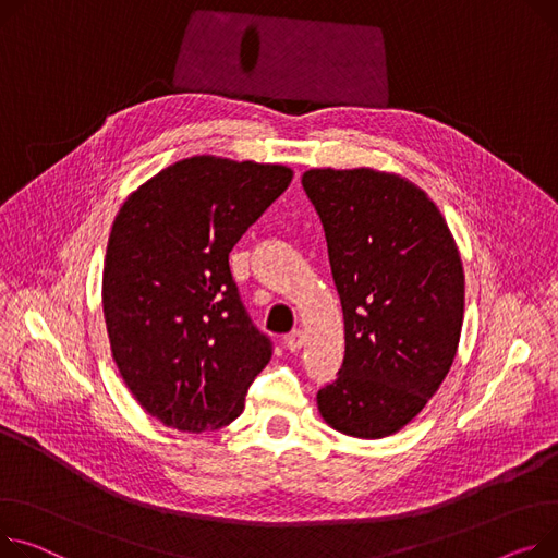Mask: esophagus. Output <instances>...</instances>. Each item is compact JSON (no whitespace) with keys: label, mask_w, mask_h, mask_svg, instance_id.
<instances>
[{"label":"esophagus","mask_w":558,"mask_h":558,"mask_svg":"<svg viewBox=\"0 0 558 558\" xmlns=\"http://www.w3.org/2000/svg\"><path fill=\"white\" fill-rule=\"evenodd\" d=\"M303 343H305L303 329H293L291 333H287V337H284V345H287V350H291V352H299V350L303 348Z\"/></svg>","instance_id":"esophagus-1"}]
</instances>
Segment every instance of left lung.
Listing matches in <instances>:
<instances>
[{
	"instance_id": "1",
	"label": "left lung",
	"mask_w": 558,
	"mask_h": 558,
	"mask_svg": "<svg viewBox=\"0 0 558 558\" xmlns=\"http://www.w3.org/2000/svg\"><path fill=\"white\" fill-rule=\"evenodd\" d=\"M303 189L341 295L345 356L316 395L343 435L381 439L413 422L447 379L464 318V271L439 208L405 177L312 168Z\"/></svg>"
}]
</instances>
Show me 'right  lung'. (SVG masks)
<instances>
[{"label": "right lung", "mask_w": 558, "mask_h": 558, "mask_svg": "<svg viewBox=\"0 0 558 558\" xmlns=\"http://www.w3.org/2000/svg\"><path fill=\"white\" fill-rule=\"evenodd\" d=\"M291 177L278 163L199 155L123 202L107 242L102 312L125 386L161 424L217 430L244 411L271 341L240 301L229 253Z\"/></svg>", "instance_id": "right-lung-1"}]
</instances>
